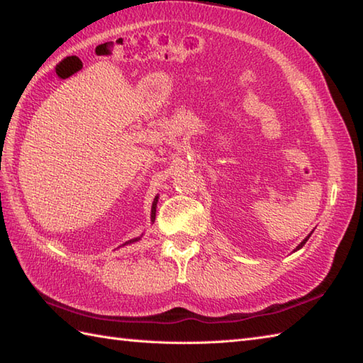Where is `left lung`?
I'll return each mask as SVG.
<instances>
[{
    "label": "left lung",
    "instance_id": "left-lung-1",
    "mask_svg": "<svg viewBox=\"0 0 363 363\" xmlns=\"http://www.w3.org/2000/svg\"><path fill=\"white\" fill-rule=\"evenodd\" d=\"M311 234H312V233H311ZM311 234H309V235H307V237L304 238V240H303V242H301V243H299V245L296 246V250H301V248H303V246L306 245V242H307V240H309V237H311ZM296 250H295V251H296Z\"/></svg>",
    "mask_w": 363,
    "mask_h": 363
}]
</instances>
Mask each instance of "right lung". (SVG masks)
I'll return each instance as SVG.
<instances>
[{"instance_id":"add662e5","label":"right lung","mask_w":363,"mask_h":363,"mask_svg":"<svg viewBox=\"0 0 363 363\" xmlns=\"http://www.w3.org/2000/svg\"><path fill=\"white\" fill-rule=\"evenodd\" d=\"M157 201H159V195L154 198V201H152V206H151V223H154V220H156V209H157ZM143 235V234H142ZM142 235L140 237H135V238H130V240H128V242H125L123 243L121 246H126V245H130V243H135V242H138L142 238ZM121 246H118V248H121Z\"/></svg>"}]
</instances>
